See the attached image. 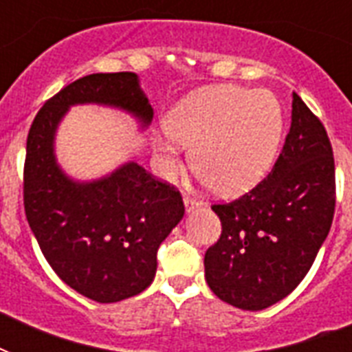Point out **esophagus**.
Instances as JSON below:
<instances>
[{"instance_id":"obj_1","label":"esophagus","mask_w":352,"mask_h":352,"mask_svg":"<svg viewBox=\"0 0 352 352\" xmlns=\"http://www.w3.org/2000/svg\"><path fill=\"white\" fill-rule=\"evenodd\" d=\"M184 206H186V214H192L193 210H197L201 206V203L192 197H184Z\"/></svg>"}]
</instances>
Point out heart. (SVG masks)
<instances>
[{"mask_svg":"<svg viewBox=\"0 0 352 352\" xmlns=\"http://www.w3.org/2000/svg\"><path fill=\"white\" fill-rule=\"evenodd\" d=\"M166 133L155 148L168 168L175 166L177 142L192 146L190 164L217 195H241L267 175L283 137V109L274 93L235 85L195 91L166 117Z\"/></svg>","mask_w":352,"mask_h":352,"instance_id":"1","label":"heart"}]
</instances>
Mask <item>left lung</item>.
Listing matches in <instances>:
<instances>
[{
	"label": "left lung",
	"mask_w": 352,
	"mask_h": 352,
	"mask_svg": "<svg viewBox=\"0 0 352 352\" xmlns=\"http://www.w3.org/2000/svg\"><path fill=\"white\" fill-rule=\"evenodd\" d=\"M336 182L320 118L292 95V122L272 171L232 203L214 204L221 237L204 254L206 283L219 300L263 311L301 283L327 237Z\"/></svg>",
	"instance_id": "1"
}]
</instances>
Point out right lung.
<instances>
[{
  "label": "right lung",
  "mask_w": 352,
  "mask_h": 352,
  "mask_svg": "<svg viewBox=\"0 0 352 352\" xmlns=\"http://www.w3.org/2000/svg\"><path fill=\"white\" fill-rule=\"evenodd\" d=\"M100 104L131 113L148 127L153 107L135 73H96L76 80L43 104L27 137L23 204L47 263L63 283L98 303L148 289L157 250L184 215L179 190L126 162L91 182L58 166L54 137L69 107Z\"/></svg>",
  "instance_id": "add662e5"
}]
</instances>
